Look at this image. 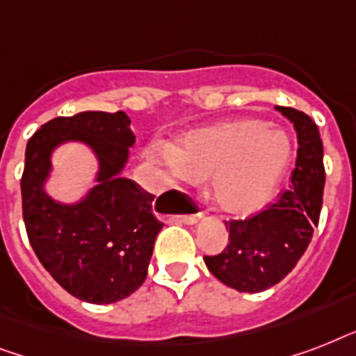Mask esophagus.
<instances>
[{
    "instance_id": "obj_1",
    "label": "esophagus",
    "mask_w": 356,
    "mask_h": 356,
    "mask_svg": "<svg viewBox=\"0 0 356 356\" xmlns=\"http://www.w3.org/2000/svg\"><path fill=\"white\" fill-rule=\"evenodd\" d=\"M201 214H203V212H197V214H194V218H190L188 222H197V220L201 218Z\"/></svg>"
}]
</instances>
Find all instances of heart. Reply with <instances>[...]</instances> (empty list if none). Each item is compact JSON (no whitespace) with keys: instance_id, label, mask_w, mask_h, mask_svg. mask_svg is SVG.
Instances as JSON below:
<instances>
[{"instance_id":"heart-1","label":"heart","mask_w":356,"mask_h":356,"mask_svg":"<svg viewBox=\"0 0 356 356\" xmlns=\"http://www.w3.org/2000/svg\"><path fill=\"white\" fill-rule=\"evenodd\" d=\"M151 155L181 181L209 177L218 209L248 216L270 201L290 164L292 145L281 129L242 118L190 131L172 147L153 145Z\"/></svg>"}]
</instances>
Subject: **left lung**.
<instances>
[{
    "label": "left lung",
    "mask_w": 356,
    "mask_h": 356,
    "mask_svg": "<svg viewBox=\"0 0 356 356\" xmlns=\"http://www.w3.org/2000/svg\"><path fill=\"white\" fill-rule=\"evenodd\" d=\"M277 111L298 131V159L288 188L264 211L225 222V249L203 257L212 275L238 292L257 293L282 281L303 257L320 222L325 168L318 125L292 107Z\"/></svg>",
    "instance_id": "left-lung-1"
}]
</instances>
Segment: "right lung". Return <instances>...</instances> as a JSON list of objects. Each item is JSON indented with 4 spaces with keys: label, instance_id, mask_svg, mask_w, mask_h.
Masks as SVG:
<instances>
[{
    "label": "right lung",
    "instance_id": "right-lung-1",
    "mask_svg": "<svg viewBox=\"0 0 356 356\" xmlns=\"http://www.w3.org/2000/svg\"><path fill=\"white\" fill-rule=\"evenodd\" d=\"M129 116L88 111L44 123L27 142L22 212L31 248L68 293L96 305L116 303L142 286L153 243L164 223L153 197L120 175L134 144ZM81 139L100 159L98 184L77 206H60L43 192L52 147Z\"/></svg>",
    "mask_w": 356,
    "mask_h": 356
}]
</instances>
